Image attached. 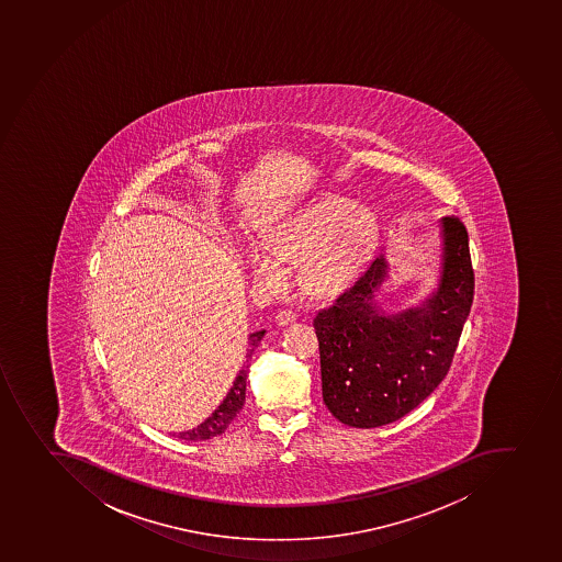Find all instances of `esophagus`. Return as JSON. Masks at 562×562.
I'll list each match as a JSON object with an SVG mask.
<instances>
[{
	"label": "esophagus",
	"mask_w": 562,
	"mask_h": 562,
	"mask_svg": "<svg viewBox=\"0 0 562 562\" xmlns=\"http://www.w3.org/2000/svg\"><path fill=\"white\" fill-rule=\"evenodd\" d=\"M294 319H296V314L291 310H282L277 314V324L282 325V327L283 325L293 324Z\"/></svg>",
	"instance_id": "obj_1"
}]
</instances>
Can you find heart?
Masks as SVG:
<instances>
[{"label": "heart", "instance_id": "1", "mask_svg": "<svg viewBox=\"0 0 562 562\" xmlns=\"http://www.w3.org/2000/svg\"><path fill=\"white\" fill-rule=\"evenodd\" d=\"M372 235L369 210L325 195L268 229L263 251L252 252V268L260 279L280 283L288 274L282 262H302L305 285L329 293L349 282Z\"/></svg>", "mask_w": 562, "mask_h": 562}]
</instances>
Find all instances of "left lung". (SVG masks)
<instances>
[{
    "label": "left lung",
    "instance_id": "8db88e82",
    "mask_svg": "<svg viewBox=\"0 0 562 562\" xmlns=\"http://www.w3.org/2000/svg\"><path fill=\"white\" fill-rule=\"evenodd\" d=\"M443 274L422 310L383 316L372 302L386 277L383 255L314 316L322 396L349 427L396 422L445 380L474 300L469 233L459 216L443 218Z\"/></svg>",
    "mask_w": 562,
    "mask_h": 562
}]
</instances>
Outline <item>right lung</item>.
Instances as JSON below:
<instances>
[{"instance_id":"right-lung-1","label":"right lung","mask_w":562,"mask_h":562,"mask_svg":"<svg viewBox=\"0 0 562 562\" xmlns=\"http://www.w3.org/2000/svg\"><path fill=\"white\" fill-rule=\"evenodd\" d=\"M262 336L263 330L249 335L248 358L252 355L255 347L262 340ZM246 380H248V369H243L233 381L232 391L227 392V396L216 407L215 413L193 430L179 434V438L186 439V441H201V439L215 438L218 434L224 432L229 427V423L243 411L244 402H246Z\"/></svg>"}]
</instances>
